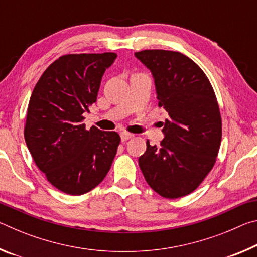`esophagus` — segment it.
<instances>
[{
    "instance_id": "34e87169",
    "label": "esophagus",
    "mask_w": 257,
    "mask_h": 257,
    "mask_svg": "<svg viewBox=\"0 0 257 257\" xmlns=\"http://www.w3.org/2000/svg\"><path fill=\"white\" fill-rule=\"evenodd\" d=\"M120 137H121V141H122V142H125V141H128V139H130L132 137H134V135H133V134H130V133H125V132H123V133H121V134H120Z\"/></svg>"
}]
</instances>
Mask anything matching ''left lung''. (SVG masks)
<instances>
[{"mask_svg":"<svg viewBox=\"0 0 257 257\" xmlns=\"http://www.w3.org/2000/svg\"><path fill=\"white\" fill-rule=\"evenodd\" d=\"M135 56L154 78L165 120L159 146L146 142L138 164L147 184L165 198L186 196L212 170L219 153L222 122L210 80L180 52L145 50Z\"/></svg>","mask_w":257,"mask_h":257,"instance_id":"obj_1","label":"left lung"}]
</instances>
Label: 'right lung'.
<instances>
[{
  "label": "right lung",
  "instance_id": "add662e5",
  "mask_svg": "<svg viewBox=\"0 0 257 257\" xmlns=\"http://www.w3.org/2000/svg\"><path fill=\"white\" fill-rule=\"evenodd\" d=\"M115 59V53L60 56L30 96L26 144L47 180L66 194L82 195L101 184L116 154L118 133L86 130L82 123Z\"/></svg>",
  "mask_w": 257,
  "mask_h": 257
}]
</instances>
